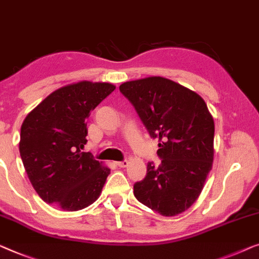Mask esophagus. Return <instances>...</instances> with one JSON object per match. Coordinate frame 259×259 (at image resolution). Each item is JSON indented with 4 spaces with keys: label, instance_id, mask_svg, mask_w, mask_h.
I'll list each match as a JSON object with an SVG mask.
<instances>
[{
    "label": "esophagus",
    "instance_id": "1",
    "mask_svg": "<svg viewBox=\"0 0 259 259\" xmlns=\"http://www.w3.org/2000/svg\"><path fill=\"white\" fill-rule=\"evenodd\" d=\"M117 166L118 167H127L128 166V161L127 160H123V161H119V162H117Z\"/></svg>",
    "mask_w": 259,
    "mask_h": 259
}]
</instances>
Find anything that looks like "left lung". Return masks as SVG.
I'll return each instance as SVG.
<instances>
[{
	"instance_id": "left-lung-1",
	"label": "left lung",
	"mask_w": 259,
	"mask_h": 259,
	"mask_svg": "<svg viewBox=\"0 0 259 259\" xmlns=\"http://www.w3.org/2000/svg\"><path fill=\"white\" fill-rule=\"evenodd\" d=\"M136 108L149 136L159 140L161 163H147L145 179L134 185L139 202L162 216L193 205L203 189L213 160L215 125L196 92L163 77L119 86Z\"/></svg>"
}]
</instances>
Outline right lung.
<instances>
[{"label":"right lung","instance_id":"add662e5","mask_svg":"<svg viewBox=\"0 0 259 259\" xmlns=\"http://www.w3.org/2000/svg\"><path fill=\"white\" fill-rule=\"evenodd\" d=\"M114 90L110 83L88 80L63 86L24 119L21 159L44 202L76 211L99 197L111 169L81 149L88 142L86 119Z\"/></svg>","mask_w":259,"mask_h":259}]
</instances>
